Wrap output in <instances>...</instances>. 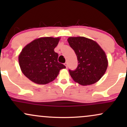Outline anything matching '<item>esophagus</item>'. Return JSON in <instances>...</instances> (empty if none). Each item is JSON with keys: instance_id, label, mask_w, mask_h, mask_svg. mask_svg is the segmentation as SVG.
Instances as JSON below:
<instances>
[{"instance_id": "34e87169", "label": "esophagus", "mask_w": 127, "mask_h": 127, "mask_svg": "<svg viewBox=\"0 0 127 127\" xmlns=\"http://www.w3.org/2000/svg\"><path fill=\"white\" fill-rule=\"evenodd\" d=\"M64 65H65V67L67 68V66H68V65H67V63H64Z\"/></svg>"}]
</instances>
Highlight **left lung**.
Masks as SVG:
<instances>
[{"mask_svg": "<svg viewBox=\"0 0 127 127\" xmlns=\"http://www.w3.org/2000/svg\"><path fill=\"white\" fill-rule=\"evenodd\" d=\"M67 40L78 62L75 70H68L73 79L82 85H91L98 81L108 65L104 51L97 42L85 37H70Z\"/></svg>", "mask_w": 127, "mask_h": 127, "instance_id": "obj_1", "label": "left lung"}]
</instances>
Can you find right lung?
I'll return each mask as SVG.
<instances>
[{"instance_id": "right-lung-1", "label": "right lung", "mask_w": 127, "mask_h": 127, "mask_svg": "<svg viewBox=\"0 0 127 127\" xmlns=\"http://www.w3.org/2000/svg\"><path fill=\"white\" fill-rule=\"evenodd\" d=\"M59 37L36 39L22 49L18 62L22 72L32 82L46 84L52 82L65 66L58 62L59 54L54 51Z\"/></svg>"}]
</instances>
